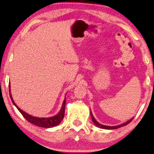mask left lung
<instances>
[{"label":"left lung","mask_w":154,"mask_h":154,"mask_svg":"<svg viewBox=\"0 0 154 154\" xmlns=\"http://www.w3.org/2000/svg\"><path fill=\"white\" fill-rule=\"evenodd\" d=\"M91 117H92V119H93V123L95 124V125L97 126V127H99V128H101V129H118V128H120L121 127H123V126H125L127 125H128L129 122H131V120H132L133 118H131V119H129V121H127V122H125L123 124H122V125H117V126H106V125H101V124H100L99 122H97L95 120V119L94 118V117H93V114L91 112Z\"/></svg>","instance_id":"obj_1"}]
</instances>
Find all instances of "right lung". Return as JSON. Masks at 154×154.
<instances>
[{
    "instance_id": "1",
    "label": "right lung",
    "mask_w": 154,
    "mask_h": 154,
    "mask_svg": "<svg viewBox=\"0 0 154 154\" xmlns=\"http://www.w3.org/2000/svg\"><path fill=\"white\" fill-rule=\"evenodd\" d=\"M9 91L11 92V85H9ZM10 96H11V99L13 103L14 104V105L17 107V109H18L23 116L25 117V118L27 119L29 122H30L33 125H35L36 126H38V127H44V128H51V127H54L55 126H57L58 125H59L61 123V122L62 121V119H63V117H64V112H65V106H66V98L65 97L64 100L62 104V107H61V110L59 111V112L57 114V115H54V116L51 117H33L32 115H29V114L26 113L25 112H24L23 110H22L20 108H19L16 105V104L14 102L13 97H12L11 93H10Z\"/></svg>"
}]
</instances>
